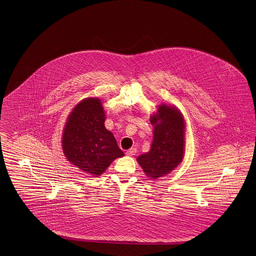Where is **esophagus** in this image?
Wrapping results in <instances>:
<instances>
[{
	"label": "esophagus",
	"instance_id": "obj_1",
	"mask_svg": "<svg viewBox=\"0 0 256 256\" xmlns=\"http://www.w3.org/2000/svg\"><path fill=\"white\" fill-rule=\"evenodd\" d=\"M136 152H137V150H136L135 148H132L128 150L126 154V156H134V154H136Z\"/></svg>",
	"mask_w": 256,
	"mask_h": 256
}]
</instances>
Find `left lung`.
Returning a JSON list of instances; mask_svg holds the SVG:
<instances>
[{
    "instance_id": "obj_1",
    "label": "left lung",
    "mask_w": 256,
    "mask_h": 256,
    "mask_svg": "<svg viewBox=\"0 0 256 256\" xmlns=\"http://www.w3.org/2000/svg\"><path fill=\"white\" fill-rule=\"evenodd\" d=\"M154 141L150 150L138 156L137 161L148 178H158L174 170L182 160L184 119L176 108L162 104L158 114L150 117Z\"/></svg>"
}]
</instances>
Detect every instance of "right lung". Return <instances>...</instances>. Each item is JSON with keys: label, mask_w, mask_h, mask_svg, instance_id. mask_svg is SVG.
I'll return each mask as SVG.
<instances>
[{"label": "right lung", "mask_w": 256, "mask_h": 256, "mask_svg": "<svg viewBox=\"0 0 256 256\" xmlns=\"http://www.w3.org/2000/svg\"><path fill=\"white\" fill-rule=\"evenodd\" d=\"M100 98L82 100L71 112L63 132L62 148L67 159L88 174H102L114 159L122 158L114 135L104 126Z\"/></svg>", "instance_id": "right-lung-1"}]
</instances>
